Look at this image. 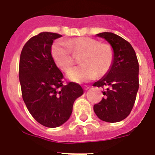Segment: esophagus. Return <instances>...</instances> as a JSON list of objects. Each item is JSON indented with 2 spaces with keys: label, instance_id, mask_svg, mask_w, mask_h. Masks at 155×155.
<instances>
[{
  "label": "esophagus",
  "instance_id": "34e87169",
  "mask_svg": "<svg viewBox=\"0 0 155 155\" xmlns=\"http://www.w3.org/2000/svg\"><path fill=\"white\" fill-rule=\"evenodd\" d=\"M88 88H89V86H87V85L84 86V89H85V90H88Z\"/></svg>",
  "mask_w": 155,
  "mask_h": 155
}]
</instances>
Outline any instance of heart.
<instances>
[{"label":"heart","instance_id":"1","mask_svg":"<svg viewBox=\"0 0 155 155\" xmlns=\"http://www.w3.org/2000/svg\"><path fill=\"white\" fill-rule=\"evenodd\" d=\"M72 51L74 55L82 54L80 62L83 64L67 73V78L73 82H88L97 75L104 76L114 63V52L110 45L90 37H80L67 41L58 40L52 45L51 54L57 66L65 72L75 64Z\"/></svg>","mask_w":155,"mask_h":155}]
</instances>
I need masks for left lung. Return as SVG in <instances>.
I'll return each instance as SVG.
<instances>
[{
    "mask_svg": "<svg viewBox=\"0 0 155 155\" xmlns=\"http://www.w3.org/2000/svg\"><path fill=\"white\" fill-rule=\"evenodd\" d=\"M109 43L114 52L110 70L93 86L105 87L104 97L94 105L97 117L108 123L127 118L131 112L139 90V62L131 45L112 32L96 35Z\"/></svg>",
    "mask_w": 155,
    "mask_h": 155,
    "instance_id": "1",
    "label": "left lung"
}]
</instances>
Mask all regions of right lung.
Returning <instances> with one entry per match:
<instances>
[{
    "label": "right lung",
    "mask_w": 155,
    "mask_h": 155,
    "mask_svg": "<svg viewBox=\"0 0 155 155\" xmlns=\"http://www.w3.org/2000/svg\"><path fill=\"white\" fill-rule=\"evenodd\" d=\"M61 36L53 32L33 36L22 48L19 59L22 99L34 119L49 128L67 122L75 100L83 94L79 84H63V73L52 58L54 40Z\"/></svg>",
    "instance_id": "obj_1"
}]
</instances>
